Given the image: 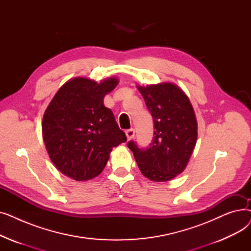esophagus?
Instances as JSON below:
<instances>
[{
    "label": "esophagus",
    "mask_w": 251,
    "mask_h": 251,
    "mask_svg": "<svg viewBox=\"0 0 251 251\" xmlns=\"http://www.w3.org/2000/svg\"><path fill=\"white\" fill-rule=\"evenodd\" d=\"M134 135H135V130L133 128H130V129L126 130V136L128 139L133 138Z\"/></svg>",
    "instance_id": "obj_1"
}]
</instances>
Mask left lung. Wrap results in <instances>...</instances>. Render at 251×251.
Returning a JSON list of instances; mask_svg holds the SVG:
<instances>
[{
	"label": "left lung",
	"instance_id": "1",
	"mask_svg": "<svg viewBox=\"0 0 251 251\" xmlns=\"http://www.w3.org/2000/svg\"><path fill=\"white\" fill-rule=\"evenodd\" d=\"M153 119V137L141 149L127 143L143 176L166 182L181 174L188 164L197 139V122L186 95L175 84L138 86Z\"/></svg>",
	"mask_w": 251,
	"mask_h": 251
}]
</instances>
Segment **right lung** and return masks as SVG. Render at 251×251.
Returning a JSON list of instances; mask_svg holds the SVG:
<instances>
[{"instance_id":"obj_1","label":"right lung","mask_w":251,"mask_h":251,"mask_svg":"<svg viewBox=\"0 0 251 251\" xmlns=\"http://www.w3.org/2000/svg\"><path fill=\"white\" fill-rule=\"evenodd\" d=\"M118 84L116 78L98 83L77 77L66 82L52 98L43 119V137L56 168L76 181L100 175L113 148L127 137L104 96Z\"/></svg>"}]
</instances>
